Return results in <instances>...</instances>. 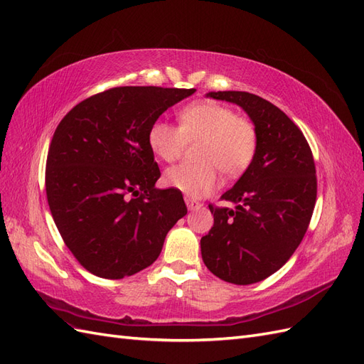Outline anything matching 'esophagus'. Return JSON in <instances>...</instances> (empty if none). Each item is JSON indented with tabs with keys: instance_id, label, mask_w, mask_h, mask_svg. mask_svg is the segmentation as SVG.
<instances>
[{
	"instance_id": "1",
	"label": "esophagus",
	"mask_w": 364,
	"mask_h": 364,
	"mask_svg": "<svg viewBox=\"0 0 364 364\" xmlns=\"http://www.w3.org/2000/svg\"><path fill=\"white\" fill-rule=\"evenodd\" d=\"M186 206H188V209L189 210H197V209H200L201 208V204L198 203V201H195V200H192V198H188L186 197Z\"/></svg>"
}]
</instances>
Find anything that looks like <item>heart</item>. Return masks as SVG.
<instances>
[{
	"instance_id": "heart-1",
	"label": "heart",
	"mask_w": 364,
	"mask_h": 364,
	"mask_svg": "<svg viewBox=\"0 0 364 364\" xmlns=\"http://www.w3.org/2000/svg\"><path fill=\"white\" fill-rule=\"evenodd\" d=\"M180 129L155 121L149 129L151 151L163 161H175L186 141H195L197 163L169 167L164 183L191 198H201L217 188V171L226 176L243 173L258 149V130L249 118L213 101H197L178 114Z\"/></svg>"
}]
</instances>
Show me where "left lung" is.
<instances>
[{"label": "left lung", "mask_w": 364, "mask_h": 364, "mask_svg": "<svg viewBox=\"0 0 364 364\" xmlns=\"http://www.w3.org/2000/svg\"><path fill=\"white\" fill-rule=\"evenodd\" d=\"M206 97L243 109L258 130L254 161L221 200L209 204L213 228L201 238L209 271L234 284H252L277 272L306 234L316 200L315 163L300 129L272 102L249 92H209Z\"/></svg>", "instance_id": "left-lung-1"}]
</instances>
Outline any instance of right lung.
<instances>
[{"mask_svg": "<svg viewBox=\"0 0 364 364\" xmlns=\"http://www.w3.org/2000/svg\"><path fill=\"white\" fill-rule=\"evenodd\" d=\"M195 89L124 86L73 107L55 130L46 193L64 243L93 275L119 279L151 266L188 213L176 189H156L149 129Z\"/></svg>", "mask_w": 364, "mask_h": 364, "instance_id": "1", "label": "right lung"}]
</instances>
